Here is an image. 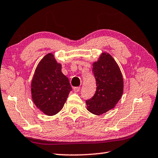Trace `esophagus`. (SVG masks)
Wrapping results in <instances>:
<instances>
[{"instance_id": "34e87169", "label": "esophagus", "mask_w": 158, "mask_h": 158, "mask_svg": "<svg viewBox=\"0 0 158 158\" xmlns=\"http://www.w3.org/2000/svg\"><path fill=\"white\" fill-rule=\"evenodd\" d=\"M80 89H81L80 87H75V88H73V90L75 92H79L80 91Z\"/></svg>"}]
</instances>
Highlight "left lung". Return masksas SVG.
<instances>
[{"label":"left lung","mask_w":158,"mask_h":158,"mask_svg":"<svg viewBox=\"0 0 158 158\" xmlns=\"http://www.w3.org/2000/svg\"><path fill=\"white\" fill-rule=\"evenodd\" d=\"M92 72L96 81L94 95L86 100L87 109L97 115L113 109L123 91V79L119 66L109 53H102L93 63Z\"/></svg>","instance_id":"left-lung-1"}]
</instances>
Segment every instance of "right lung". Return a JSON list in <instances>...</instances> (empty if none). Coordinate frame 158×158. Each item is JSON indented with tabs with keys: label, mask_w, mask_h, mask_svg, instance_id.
<instances>
[{
	"label": "right lung",
	"mask_w": 158,
	"mask_h": 158,
	"mask_svg": "<svg viewBox=\"0 0 158 158\" xmlns=\"http://www.w3.org/2000/svg\"><path fill=\"white\" fill-rule=\"evenodd\" d=\"M61 69L62 65L49 53L40 61L33 76L32 100L47 115H54L60 111L72 90L69 79Z\"/></svg>",
	"instance_id": "obj_1"
}]
</instances>
